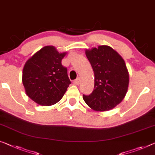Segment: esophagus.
<instances>
[{
  "label": "esophagus",
  "instance_id": "esophagus-1",
  "mask_svg": "<svg viewBox=\"0 0 155 155\" xmlns=\"http://www.w3.org/2000/svg\"><path fill=\"white\" fill-rule=\"evenodd\" d=\"M80 78H78V79H76L75 80H74V82H73V84H74L75 85L80 84Z\"/></svg>",
  "mask_w": 155,
  "mask_h": 155
}]
</instances>
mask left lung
Here are the masks:
<instances>
[{"mask_svg":"<svg viewBox=\"0 0 155 155\" xmlns=\"http://www.w3.org/2000/svg\"><path fill=\"white\" fill-rule=\"evenodd\" d=\"M85 54L94 72V89L83 96L88 106L96 111H109L120 104L127 94L129 72L124 59L109 46L87 49Z\"/></svg>","mask_w":155,"mask_h":155,"instance_id":"1","label":"left lung"}]
</instances>
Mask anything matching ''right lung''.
Returning a JSON list of instances; mask_svg holds the SVG:
<instances>
[{
    "label": "right lung",
    "instance_id": "right-lung-1",
    "mask_svg": "<svg viewBox=\"0 0 155 155\" xmlns=\"http://www.w3.org/2000/svg\"><path fill=\"white\" fill-rule=\"evenodd\" d=\"M66 52L53 46L43 47L28 59L23 69L22 82L27 96L41 106H51L62 98L71 81L61 60Z\"/></svg>",
    "mask_w": 155,
    "mask_h": 155
}]
</instances>
